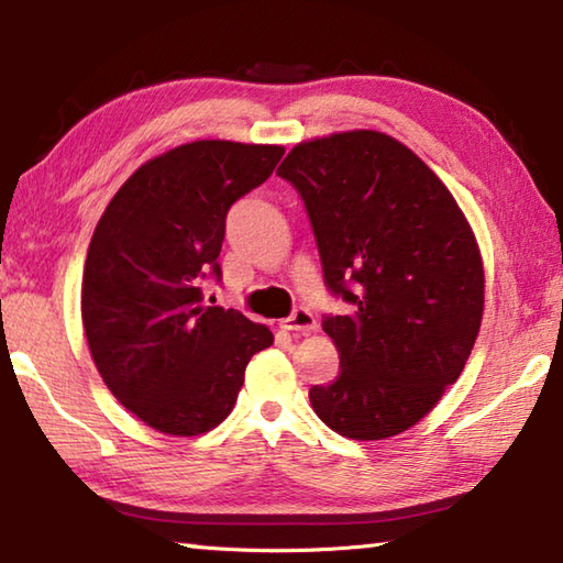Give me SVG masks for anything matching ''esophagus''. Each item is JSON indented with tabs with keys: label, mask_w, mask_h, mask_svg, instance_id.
Listing matches in <instances>:
<instances>
[{
	"label": "esophagus",
	"mask_w": 563,
	"mask_h": 563,
	"mask_svg": "<svg viewBox=\"0 0 563 563\" xmlns=\"http://www.w3.org/2000/svg\"><path fill=\"white\" fill-rule=\"evenodd\" d=\"M280 328L283 330H290V332H302V335H308L318 328V318L312 316L308 308H295L288 318L280 320Z\"/></svg>",
	"instance_id": "34e87169"
}]
</instances>
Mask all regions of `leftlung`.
<instances>
[{
	"label": "left lung",
	"mask_w": 563,
	"mask_h": 563,
	"mask_svg": "<svg viewBox=\"0 0 563 563\" xmlns=\"http://www.w3.org/2000/svg\"><path fill=\"white\" fill-rule=\"evenodd\" d=\"M278 176L302 198L330 295L352 308L322 318L342 369L310 389L312 409L350 440L409 430L462 375L482 325L470 223L424 161L379 131L298 144Z\"/></svg>",
	"instance_id": "8db88e82"
}]
</instances>
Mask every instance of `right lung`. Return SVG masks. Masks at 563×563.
<instances>
[{"mask_svg": "<svg viewBox=\"0 0 563 563\" xmlns=\"http://www.w3.org/2000/svg\"><path fill=\"white\" fill-rule=\"evenodd\" d=\"M283 146L194 141L141 166L103 211L81 280V320L111 395L158 432L194 437L231 415L265 325L203 305L221 283L231 206L268 180Z\"/></svg>", "mask_w": 563, "mask_h": 563, "instance_id": "1", "label": "right lung"}]
</instances>
